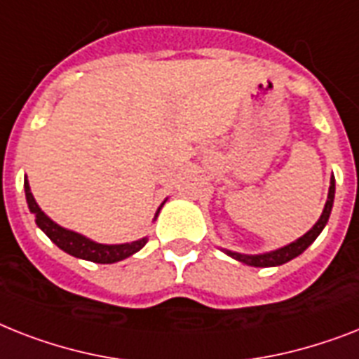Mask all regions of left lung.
Returning a JSON list of instances; mask_svg holds the SVG:
<instances>
[{
	"label": "left lung",
	"instance_id": "obj_1",
	"mask_svg": "<svg viewBox=\"0 0 359 359\" xmlns=\"http://www.w3.org/2000/svg\"><path fill=\"white\" fill-rule=\"evenodd\" d=\"M334 194H336V180H334V175L330 179V189H328V199H326L325 210H323L321 217L317 221L313 229L308 230L302 238H299L297 241L290 243V245L282 247V249L271 250V252H265V255H240V252H232V250H225L226 255L236 258L238 262H243L247 265H255V267H275V265H282L285 262L293 260L299 255H302L308 247L316 241V238L321 234V230L325 229V225L328 223V217H330L332 205H334Z\"/></svg>",
	"mask_w": 359,
	"mask_h": 359
}]
</instances>
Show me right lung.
<instances>
[{
	"label": "right lung",
	"instance_id": "right-lung-1",
	"mask_svg": "<svg viewBox=\"0 0 359 359\" xmlns=\"http://www.w3.org/2000/svg\"><path fill=\"white\" fill-rule=\"evenodd\" d=\"M23 188H25V199H27L29 210L34 214L36 225L46 232V236L53 241L58 249H62L64 252H68V255L75 256V258H83V260L95 262V264H114V262L129 258L130 255L138 252L147 243V238H142V240L133 241V243H123V245H103V243H95V241L88 240V238L77 234V232L62 229L55 221L49 219L48 215L40 210V206L36 205V201H34L33 194H31V188H29L27 177L23 180Z\"/></svg>",
	"mask_w": 359,
	"mask_h": 359
}]
</instances>
